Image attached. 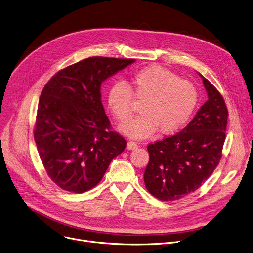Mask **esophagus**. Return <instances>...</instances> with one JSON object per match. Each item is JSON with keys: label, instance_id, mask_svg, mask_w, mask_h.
Masks as SVG:
<instances>
[{"label": "esophagus", "instance_id": "34e87169", "mask_svg": "<svg viewBox=\"0 0 253 253\" xmlns=\"http://www.w3.org/2000/svg\"><path fill=\"white\" fill-rule=\"evenodd\" d=\"M139 147V145L136 143V142H133V141H129L128 143H127V145H126V148L128 150H133V149H137V148Z\"/></svg>", "mask_w": 253, "mask_h": 253}]
</instances>
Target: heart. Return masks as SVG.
<instances>
[{
	"instance_id": "heart-1",
	"label": "heart",
	"mask_w": 253,
	"mask_h": 253,
	"mask_svg": "<svg viewBox=\"0 0 253 253\" xmlns=\"http://www.w3.org/2000/svg\"><path fill=\"white\" fill-rule=\"evenodd\" d=\"M135 100L142 102V115L122 126L126 135L135 139L179 130L190 120L198 104L196 86L187 80L159 66H149L133 73L129 85L116 82L108 90L107 103L113 115L121 122L129 121Z\"/></svg>"
}]
</instances>
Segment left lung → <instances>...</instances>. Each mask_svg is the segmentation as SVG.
I'll return each mask as SVG.
<instances>
[{
    "instance_id": "obj_1",
    "label": "left lung",
    "mask_w": 253,
    "mask_h": 253,
    "mask_svg": "<svg viewBox=\"0 0 253 253\" xmlns=\"http://www.w3.org/2000/svg\"><path fill=\"white\" fill-rule=\"evenodd\" d=\"M201 78L209 100L195 117L179 133L147 147L149 162L144 172L145 186L162 201L181 199L196 191L222 156L228 108L216 87Z\"/></svg>"
}]
</instances>
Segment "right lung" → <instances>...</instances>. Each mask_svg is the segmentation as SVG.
Listing matches in <instances>:
<instances>
[{
  "instance_id": "obj_1",
  "label": "right lung",
  "mask_w": 253,
  "mask_h": 253,
  "mask_svg": "<svg viewBox=\"0 0 253 253\" xmlns=\"http://www.w3.org/2000/svg\"><path fill=\"white\" fill-rule=\"evenodd\" d=\"M135 59L90 57L59 70L43 86L34 137L50 179L62 190L84 193L102 180L126 141L111 130L101 84Z\"/></svg>"
}]
</instances>
